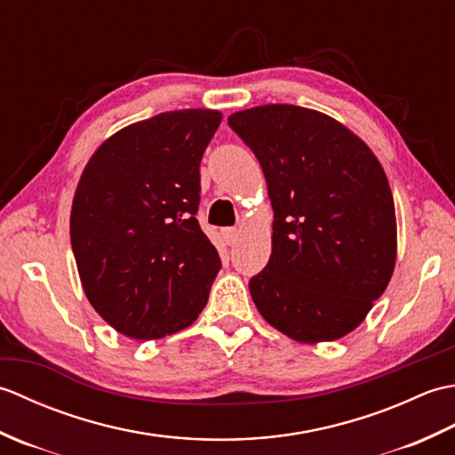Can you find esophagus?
I'll use <instances>...</instances> for the list:
<instances>
[{
    "label": "esophagus",
    "mask_w": 455,
    "mask_h": 455,
    "mask_svg": "<svg viewBox=\"0 0 455 455\" xmlns=\"http://www.w3.org/2000/svg\"><path fill=\"white\" fill-rule=\"evenodd\" d=\"M220 235H222V240H225L227 244H235V243H236V238H238V228H235V227H227V228H222V230H220Z\"/></svg>",
    "instance_id": "esophagus-1"
}]
</instances>
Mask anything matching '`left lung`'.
Segmentation results:
<instances>
[{"label":"left lung","mask_w":455,"mask_h":455,"mask_svg":"<svg viewBox=\"0 0 455 455\" xmlns=\"http://www.w3.org/2000/svg\"><path fill=\"white\" fill-rule=\"evenodd\" d=\"M228 127L258 158L274 207L272 256L250 279L259 315L297 342L352 332L397 256L381 164L344 124L297 105L238 111Z\"/></svg>","instance_id":"obj_1"}]
</instances>
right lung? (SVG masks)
I'll use <instances>...</instances> for the list:
<instances>
[{"instance_id": "1", "label": "right lung", "mask_w": 455, "mask_h": 455, "mask_svg": "<svg viewBox=\"0 0 455 455\" xmlns=\"http://www.w3.org/2000/svg\"><path fill=\"white\" fill-rule=\"evenodd\" d=\"M220 113L183 109L105 140L76 189L70 236L84 291L115 331L152 340L189 326L220 269L197 220L203 152Z\"/></svg>"}]
</instances>
